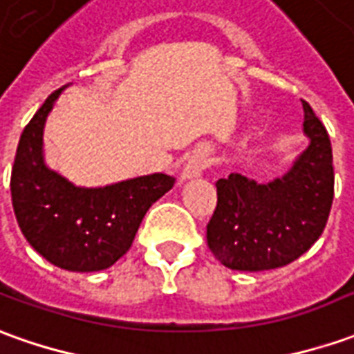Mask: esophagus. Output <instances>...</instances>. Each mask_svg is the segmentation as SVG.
I'll list each match as a JSON object with an SVG mask.
<instances>
[{
	"instance_id": "esophagus-1",
	"label": "esophagus",
	"mask_w": 354,
	"mask_h": 354,
	"mask_svg": "<svg viewBox=\"0 0 354 354\" xmlns=\"http://www.w3.org/2000/svg\"><path fill=\"white\" fill-rule=\"evenodd\" d=\"M209 167V158L205 153H194L192 157L187 158V162L184 165V170H182V178L186 180V178L192 176H199L205 168Z\"/></svg>"
}]
</instances>
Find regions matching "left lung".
<instances>
[{"label": "left lung", "mask_w": 354, "mask_h": 354, "mask_svg": "<svg viewBox=\"0 0 354 354\" xmlns=\"http://www.w3.org/2000/svg\"><path fill=\"white\" fill-rule=\"evenodd\" d=\"M308 149L283 178L256 184L242 174L217 180V207L207 223V246L230 269L283 268L322 236L333 203V153L328 131L308 102Z\"/></svg>", "instance_id": "obj_1"}]
</instances>
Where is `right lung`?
<instances>
[{
    "mask_svg": "<svg viewBox=\"0 0 354 354\" xmlns=\"http://www.w3.org/2000/svg\"><path fill=\"white\" fill-rule=\"evenodd\" d=\"M62 88L38 108L19 139L11 199L26 242L67 271L114 266L133 244L149 207L174 186L167 174L133 178L106 187H77L42 160V129Z\"/></svg>",
    "mask_w": 354,
    "mask_h": 354,
    "instance_id": "obj_1",
    "label": "right lung"
}]
</instances>
